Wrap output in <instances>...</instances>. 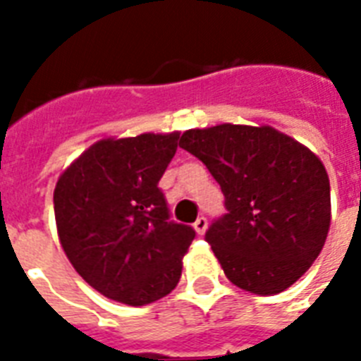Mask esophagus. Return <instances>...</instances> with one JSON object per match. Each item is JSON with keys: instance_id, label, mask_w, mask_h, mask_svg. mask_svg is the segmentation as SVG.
I'll use <instances>...</instances> for the list:
<instances>
[{"instance_id": "esophagus-1", "label": "esophagus", "mask_w": 361, "mask_h": 361, "mask_svg": "<svg viewBox=\"0 0 361 361\" xmlns=\"http://www.w3.org/2000/svg\"><path fill=\"white\" fill-rule=\"evenodd\" d=\"M195 231H197V234H200V236H202L204 232L208 231V219H206V217H198L197 221H195Z\"/></svg>"}]
</instances>
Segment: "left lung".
<instances>
[{"label":"left lung","instance_id":"left-lung-1","mask_svg":"<svg viewBox=\"0 0 361 361\" xmlns=\"http://www.w3.org/2000/svg\"><path fill=\"white\" fill-rule=\"evenodd\" d=\"M180 146L206 164L228 214L206 241L231 283L274 296L302 277L330 231V180L309 147L269 125L189 129Z\"/></svg>","mask_w":361,"mask_h":361}]
</instances>
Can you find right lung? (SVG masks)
I'll use <instances>...</instances> for the list:
<instances>
[{
    "instance_id": "obj_1",
    "label": "right lung",
    "mask_w": 361,
    "mask_h": 361,
    "mask_svg": "<svg viewBox=\"0 0 361 361\" xmlns=\"http://www.w3.org/2000/svg\"><path fill=\"white\" fill-rule=\"evenodd\" d=\"M180 133L103 138L61 172L54 189L59 243L82 279L125 305L174 290L195 231L170 221L157 183Z\"/></svg>"
}]
</instances>
